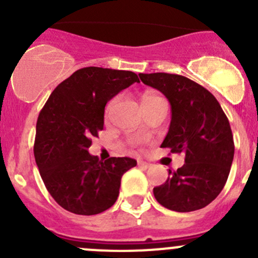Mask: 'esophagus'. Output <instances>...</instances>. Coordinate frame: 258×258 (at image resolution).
Listing matches in <instances>:
<instances>
[{"label": "esophagus", "mask_w": 258, "mask_h": 258, "mask_svg": "<svg viewBox=\"0 0 258 258\" xmlns=\"http://www.w3.org/2000/svg\"><path fill=\"white\" fill-rule=\"evenodd\" d=\"M139 166H140V167H142V168H148V167H151V163L145 162V161L140 160L139 161Z\"/></svg>", "instance_id": "1"}]
</instances>
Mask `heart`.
Masks as SVG:
<instances>
[{
	"instance_id": "b5f03b06",
	"label": "heart",
	"mask_w": 258,
	"mask_h": 258,
	"mask_svg": "<svg viewBox=\"0 0 258 258\" xmlns=\"http://www.w3.org/2000/svg\"><path fill=\"white\" fill-rule=\"evenodd\" d=\"M147 97H148V96H147ZM108 108H110V106H108ZM108 108H107V111H108Z\"/></svg>"
}]
</instances>
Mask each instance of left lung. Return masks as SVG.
Instances as JSON below:
<instances>
[{
  "instance_id": "8db88e82",
  "label": "left lung",
  "mask_w": 258,
  "mask_h": 258,
  "mask_svg": "<svg viewBox=\"0 0 258 258\" xmlns=\"http://www.w3.org/2000/svg\"><path fill=\"white\" fill-rule=\"evenodd\" d=\"M145 85L166 96L171 123L161 147L184 153V165L153 188L160 205L176 212L204 209L220 195L235 153L230 122L215 96L179 75L140 74Z\"/></svg>"
}]
</instances>
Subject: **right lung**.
Here are the masks:
<instances>
[{"instance_id":"right-lung-1","label":"right lung","mask_w":258,"mask_h":258,"mask_svg":"<svg viewBox=\"0 0 258 258\" xmlns=\"http://www.w3.org/2000/svg\"><path fill=\"white\" fill-rule=\"evenodd\" d=\"M135 82L139 76L131 71L77 70L54 88L38 114L35 160L49 195L64 210L85 216L108 210L123 173L137 165L130 157L102 162L88 153L91 139L103 130L106 103Z\"/></svg>"}]
</instances>
